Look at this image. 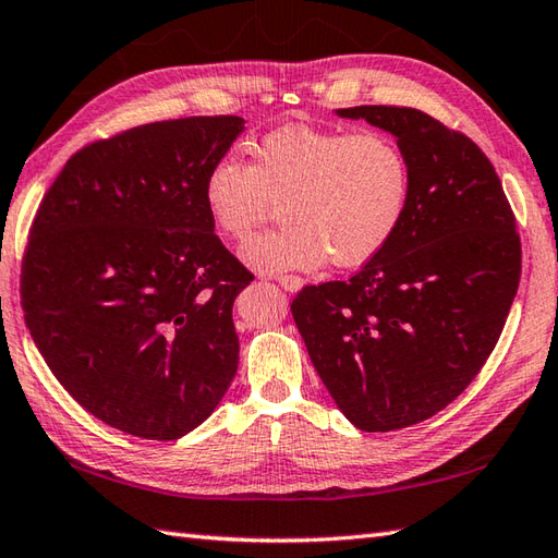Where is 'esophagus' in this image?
<instances>
[{
    "mask_svg": "<svg viewBox=\"0 0 558 558\" xmlns=\"http://www.w3.org/2000/svg\"><path fill=\"white\" fill-rule=\"evenodd\" d=\"M275 279H277V283H279L281 289H287V291H291V293H295V291H299V289L303 287V279L295 277V275H277Z\"/></svg>",
    "mask_w": 558,
    "mask_h": 558,
    "instance_id": "obj_1",
    "label": "esophagus"
}]
</instances>
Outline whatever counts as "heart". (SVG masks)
I'll return each mask as SVG.
<instances>
[{
  "instance_id": "heart-1",
  "label": "heart",
  "mask_w": 558,
  "mask_h": 558,
  "mask_svg": "<svg viewBox=\"0 0 558 558\" xmlns=\"http://www.w3.org/2000/svg\"><path fill=\"white\" fill-rule=\"evenodd\" d=\"M251 165L221 157L203 195L221 236L243 243L275 215L283 225L243 247L259 271L363 267L396 236L411 205L413 171L384 131L281 126L251 147Z\"/></svg>"
}]
</instances>
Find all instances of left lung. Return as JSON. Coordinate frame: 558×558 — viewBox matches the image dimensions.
Masks as SVG:
<instances>
[{"instance_id": "1", "label": "left lung", "mask_w": 558, "mask_h": 558, "mask_svg": "<svg viewBox=\"0 0 558 558\" xmlns=\"http://www.w3.org/2000/svg\"><path fill=\"white\" fill-rule=\"evenodd\" d=\"M396 135L413 171L396 236L349 281L305 287L291 313L331 399L357 429L437 415L487 363L521 281L501 181L465 133L413 107L337 109Z\"/></svg>"}]
</instances>
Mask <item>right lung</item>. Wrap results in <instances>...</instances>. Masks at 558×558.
<instances>
[{
    "label": "right lung",
    "instance_id": "obj_1",
    "mask_svg": "<svg viewBox=\"0 0 558 558\" xmlns=\"http://www.w3.org/2000/svg\"><path fill=\"white\" fill-rule=\"evenodd\" d=\"M241 131V117H183L95 141L35 213L31 337L61 387L126 435H189L236 375L231 307L253 275L215 233L203 185Z\"/></svg>",
    "mask_w": 558,
    "mask_h": 558
}]
</instances>
